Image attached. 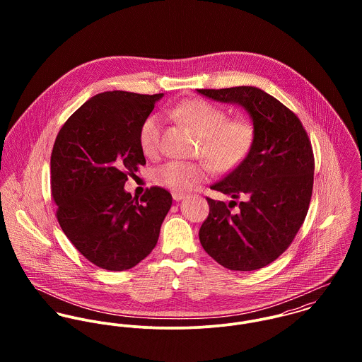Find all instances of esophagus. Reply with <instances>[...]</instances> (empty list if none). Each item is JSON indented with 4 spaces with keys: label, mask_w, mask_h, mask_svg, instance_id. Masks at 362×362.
I'll return each mask as SVG.
<instances>
[{
    "label": "esophagus",
    "mask_w": 362,
    "mask_h": 362,
    "mask_svg": "<svg viewBox=\"0 0 362 362\" xmlns=\"http://www.w3.org/2000/svg\"><path fill=\"white\" fill-rule=\"evenodd\" d=\"M173 198H174V201H181V199H184L185 198V195L182 194V192H173Z\"/></svg>",
    "instance_id": "34e87169"
}]
</instances>
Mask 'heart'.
Instances as JSON below:
<instances>
[{"mask_svg":"<svg viewBox=\"0 0 362 362\" xmlns=\"http://www.w3.org/2000/svg\"><path fill=\"white\" fill-rule=\"evenodd\" d=\"M167 114L201 135L199 153L217 171H227L240 164L252 149L257 129L251 118L240 115L228 118L227 111L205 99H189L175 104ZM163 121L157 114L148 115L139 128V145L146 156L160 149ZM210 171L206 163L170 160L153 173L156 184L177 192L192 189Z\"/></svg>","mask_w":362,"mask_h":362,"instance_id":"1","label":"heart"}]
</instances>
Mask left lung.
<instances>
[{
	"label": "left lung",
	"mask_w": 362,
	"mask_h": 362,
	"mask_svg": "<svg viewBox=\"0 0 362 362\" xmlns=\"http://www.w3.org/2000/svg\"><path fill=\"white\" fill-rule=\"evenodd\" d=\"M217 102L237 103L251 114L257 138L247 157L210 188L233 206L207 198L209 216L199 240L217 263L238 272L267 266L293 243L308 213L315 158L300 118L254 86L199 89ZM235 199H241L237 204ZM238 206V213L230 209Z\"/></svg>",
	"instance_id": "1"
}]
</instances>
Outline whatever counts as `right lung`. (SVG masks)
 I'll return each instance as SVG.
<instances>
[{"mask_svg":"<svg viewBox=\"0 0 362 362\" xmlns=\"http://www.w3.org/2000/svg\"><path fill=\"white\" fill-rule=\"evenodd\" d=\"M161 98L99 93L65 121L52 146L57 220L72 245L105 270H127L146 258L171 207V194L161 187L148 188L139 201L124 189L146 164L139 128Z\"/></svg>","mask_w":362,"mask_h":362,"instance_id":"right-lung-1","label":"right lung"}]
</instances>
